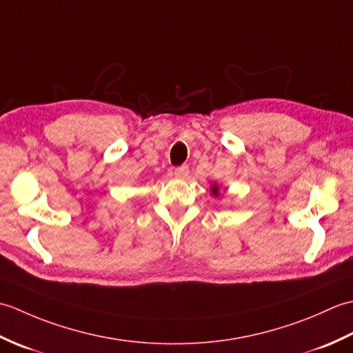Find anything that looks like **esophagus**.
<instances>
[{"label": "esophagus", "mask_w": 353, "mask_h": 353, "mask_svg": "<svg viewBox=\"0 0 353 353\" xmlns=\"http://www.w3.org/2000/svg\"><path fill=\"white\" fill-rule=\"evenodd\" d=\"M190 174V167L188 165H181V167L174 168V176L177 179H186Z\"/></svg>", "instance_id": "obj_1"}]
</instances>
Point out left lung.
<instances>
[{
	"instance_id": "8db88e82",
	"label": "left lung",
	"mask_w": 353,
	"mask_h": 353,
	"mask_svg": "<svg viewBox=\"0 0 353 353\" xmlns=\"http://www.w3.org/2000/svg\"><path fill=\"white\" fill-rule=\"evenodd\" d=\"M212 190H214V194H216V186H214V188H212Z\"/></svg>"
}]
</instances>
